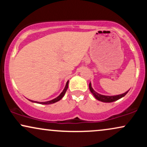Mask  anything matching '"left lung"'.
<instances>
[{"instance_id":"obj_1","label":"left lung","mask_w":147,"mask_h":147,"mask_svg":"<svg viewBox=\"0 0 147 147\" xmlns=\"http://www.w3.org/2000/svg\"><path fill=\"white\" fill-rule=\"evenodd\" d=\"M89 89H90V92H92V95H94V97H95L97 100L100 101V102H115V101H117L118 99H121L122 97H124L127 92H129V90L126 91V92L124 93L121 94V95H113V96H107V95H101V94H99L98 92H97L96 91H95L93 90L92 86H91V84H89Z\"/></svg>"}]
</instances>
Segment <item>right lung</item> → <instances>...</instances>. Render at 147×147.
Returning a JSON list of instances; mask_svg holds the SVG:
<instances>
[{
    "mask_svg": "<svg viewBox=\"0 0 147 147\" xmlns=\"http://www.w3.org/2000/svg\"><path fill=\"white\" fill-rule=\"evenodd\" d=\"M68 82H69V81H68V82H67L66 84H65V88H64L63 90L62 91V92H61V93L60 95L58 96V97H56V98H55V99H52V100L48 101V102H34V101H32V100H30V99H29V100H30V101H31V102H35V103H37V104H54V103H55V102H58V101H59L60 99H61L62 97H63L64 95H65V92H66L67 89H68Z\"/></svg>",
    "mask_w": 147,
    "mask_h": 147,
    "instance_id": "obj_1",
    "label": "right lung"
}]
</instances>
